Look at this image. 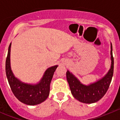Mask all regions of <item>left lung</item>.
<instances>
[{"mask_svg":"<svg viewBox=\"0 0 120 120\" xmlns=\"http://www.w3.org/2000/svg\"><path fill=\"white\" fill-rule=\"evenodd\" d=\"M111 60L110 69L105 76L94 83L87 85L82 83L73 73L67 70L66 73L67 79L73 97L80 102L88 104L96 103L101 99L109 87L114 73V58L112 56L111 43Z\"/></svg>","mask_w":120,"mask_h":120,"instance_id":"8db88e82","label":"left lung"}]
</instances>
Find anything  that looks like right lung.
<instances>
[{
  "label": "right lung",
  "instance_id": "obj_1",
  "mask_svg": "<svg viewBox=\"0 0 120 120\" xmlns=\"http://www.w3.org/2000/svg\"><path fill=\"white\" fill-rule=\"evenodd\" d=\"M11 43L8 48L6 59L5 71L11 89L16 98L27 105H37L44 101L49 97L50 84L54 72L58 65L48 68L44 72L40 81L35 84L24 83L17 79L13 74L11 67L10 53Z\"/></svg>",
  "mask_w": 120,
  "mask_h": 120
}]
</instances>
